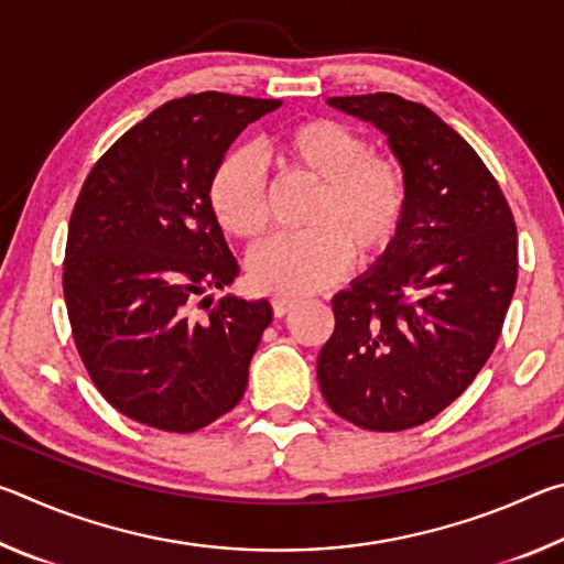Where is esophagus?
<instances>
[{
	"label": "esophagus",
	"mask_w": 564,
	"mask_h": 564,
	"mask_svg": "<svg viewBox=\"0 0 564 564\" xmlns=\"http://www.w3.org/2000/svg\"><path fill=\"white\" fill-rule=\"evenodd\" d=\"M295 303H299V301L289 299V295H279V299L271 301V305H273V316H275V318H283L285 313H289Z\"/></svg>",
	"instance_id": "esophagus-1"
}]
</instances>
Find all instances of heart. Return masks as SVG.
<instances>
[{
  "label": "heart",
  "mask_w": 564,
  "mask_h": 564,
  "mask_svg": "<svg viewBox=\"0 0 564 564\" xmlns=\"http://www.w3.org/2000/svg\"><path fill=\"white\" fill-rule=\"evenodd\" d=\"M283 176L313 184L301 234L273 236L248 259L259 291L303 295L330 285L352 259L370 263L390 251L410 206L408 171L395 154L368 149L366 137L336 119L291 123L273 139ZM214 221L226 236L253 241L269 228V202L259 166L231 151L206 186Z\"/></svg>",
  "instance_id": "b5f03b06"
}]
</instances>
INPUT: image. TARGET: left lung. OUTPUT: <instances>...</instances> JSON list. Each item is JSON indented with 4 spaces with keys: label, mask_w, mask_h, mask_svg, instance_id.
<instances>
[{
    "label": "left lung",
    "mask_w": 564,
    "mask_h": 564,
    "mask_svg": "<svg viewBox=\"0 0 564 564\" xmlns=\"http://www.w3.org/2000/svg\"><path fill=\"white\" fill-rule=\"evenodd\" d=\"M328 104L388 133L410 206L376 269L333 295L321 393L362 431H408L460 398L495 350L518 283V228L490 169L423 104L388 91Z\"/></svg>",
    "instance_id": "obj_1"
}]
</instances>
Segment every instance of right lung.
I'll use <instances>...</instances> for the list:
<instances>
[{"label": "right lung", "mask_w": 564, "mask_h": 564, "mask_svg": "<svg viewBox=\"0 0 564 564\" xmlns=\"http://www.w3.org/2000/svg\"><path fill=\"white\" fill-rule=\"evenodd\" d=\"M279 99L204 91L166 101L109 147L76 198L64 301L84 368L121 415L196 433L243 398L269 301L191 303L238 275L206 186L248 123Z\"/></svg>", "instance_id": "obj_1"}]
</instances>
